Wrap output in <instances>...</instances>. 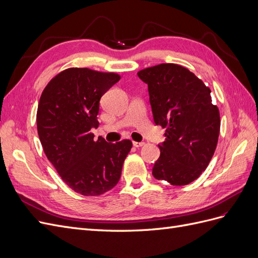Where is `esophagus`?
Here are the masks:
<instances>
[{
    "label": "esophagus",
    "mask_w": 258,
    "mask_h": 258,
    "mask_svg": "<svg viewBox=\"0 0 258 258\" xmlns=\"http://www.w3.org/2000/svg\"><path fill=\"white\" fill-rule=\"evenodd\" d=\"M134 146H136V147H142V146H144V142H136V141H134Z\"/></svg>",
    "instance_id": "1"
}]
</instances>
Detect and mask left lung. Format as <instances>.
I'll list each match as a JSON object with an SVG mask.
<instances>
[{"label":"left lung","instance_id":"left-lung-1","mask_svg":"<svg viewBox=\"0 0 258 258\" xmlns=\"http://www.w3.org/2000/svg\"><path fill=\"white\" fill-rule=\"evenodd\" d=\"M138 76L148 86L155 123L166 128L154 177L175 186L194 182L209 166L220 136V111L211 89L175 63L146 68Z\"/></svg>","mask_w":258,"mask_h":258}]
</instances>
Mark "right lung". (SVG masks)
I'll list each match as a JSON object with an SVG mask.
<instances>
[{"mask_svg": "<svg viewBox=\"0 0 258 258\" xmlns=\"http://www.w3.org/2000/svg\"><path fill=\"white\" fill-rule=\"evenodd\" d=\"M120 75L88 68H70L50 80L36 113L44 153L70 188L83 196H100L118 183L130 140L107 143L95 139L100 99Z\"/></svg>", "mask_w": 258, "mask_h": 258, "instance_id": "1", "label": "right lung"}]
</instances>
